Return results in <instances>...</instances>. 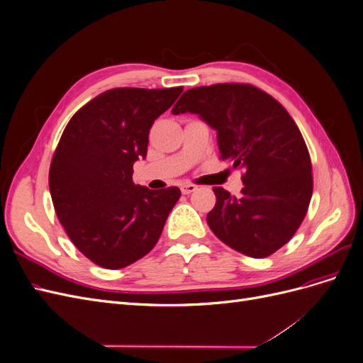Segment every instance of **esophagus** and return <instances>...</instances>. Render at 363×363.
<instances>
[{"instance_id": "obj_1", "label": "esophagus", "mask_w": 363, "mask_h": 363, "mask_svg": "<svg viewBox=\"0 0 363 363\" xmlns=\"http://www.w3.org/2000/svg\"><path fill=\"white\" fill-rule=\"evenodd\" d=\"M182 194L183 195H189V194H192L194 191H196V186L195 184H192V183H186V184H182Z\"/></svg>"}]
</instances>
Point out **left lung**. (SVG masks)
Instances as JSON below:
<instances>
[{"label": "left lung", "instance_id": "left-lung-1", "mask_svg": "<svg viewBox=\"0 0 363 363\" xmlns=\"http://www.w3.org/2000/svg\"><path fill=\"white\" fill-rule=\"evenodd\" d=\"M186 112L216 130L219 159L244 169L239 199L213 188L208 227L245 256L276 252L298 230L313 191L311 156L294 119L269 94L244 83L186 91L172 113Z\"/></svg>", "mask_w": 363, "mask_h": 363}]
</instances>
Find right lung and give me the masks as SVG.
Returning <instances> with one entry per match:
<instances>
[{
  "instance_id": "obj_1",
  "label": "right lung",
  "mask_w": 363,
  "mask_h": 363,
  "mask_svg": "<svg viewBox=\"0 0 363 363\" xmlns=\"http://www.w3.org/2000/svg\"><path fill=\"white\" fill-rule=\"evenodd\" d=\"M183 87H116L69 119L50 167V192L60 224L83 255L106 269L144 257L157 244L177 186L152 191L133 183L147 157L150 128Z\"/></svg>"
}]
</instances>
